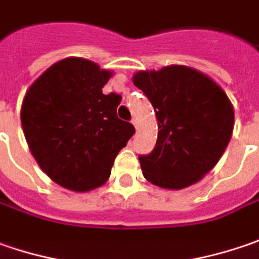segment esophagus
Wrapping results in <instances>:
<instances>
[{
  "label": "esophagus",
  "mask_w": 259,
  "mask_h": 259,
  "mask_svg": "<svg viewBox=\"0 0 259 259\" xmlns=\"http://www.w3.org/2000/svg\"><path fill=\"white\" fill-rule=\"evenodd\" d=\"M132 124H133L135 127H138V126H139V121H138L136 118H133V120H132Z\"/></svg>",
  "instance_id": "esophagus-1"
}]
</instances>
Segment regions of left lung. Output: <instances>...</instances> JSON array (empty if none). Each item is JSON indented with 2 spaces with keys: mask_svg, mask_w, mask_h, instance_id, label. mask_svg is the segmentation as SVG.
<instances>
[{
  "mask_svg": "<svg viewBox=\"0 0 259 259\" xmlns=\"http://www.w3.org/2000/svg\"><path fill=\"white\" fill-rule=\"evenodd\" d=\"M133 84L156 113L153 151L139 156L143 177L153 186L181 190L198 183L226 149L233 132V106L210 76L184 65L139 71Z\"/></svg>",
  "mask_w": 259,
  "mask_h": 259,
  "instance_id": "1",
  "label": "left lung"
}]
</instances>
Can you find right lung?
I'll return each mask as SVG.
<instances>
[{
    "instance_id": "right-lung-1",
    "label": "right lung",
    "mask_w": 259,
    "mask_h": 259,
    "mask_svg": "<svg viewBox=\"0 0 259 259\" xmlns=\"http://www.w3.org/2000/svg\"><path fill=\"white\" fill-rule=\"evenodd\" d=\"M111 75L84 58H65L24 96L21 126L28 148L43 172L66 190L103 186L135 133L132 123L117 117L121 97L103 94Z\"/></svg>"
}]
</instances>
